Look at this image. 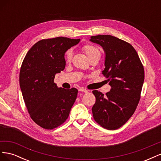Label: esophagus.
Wrapping results in <instances>:
<instances>
[{
	"mask_svg": "<svg viewBox=\"0 0 161 161\" xmlns=\"http://www.w3.org/2000/svg\"><path fill=\"white\" fill-rule=\"evenodd\" d=\"M79 91H81V92H85V93H86V92H89L86 89H83V88H80V89H79Z\"/></svg>",
	"mask_w": 161,
	"mask_h": 161,
	"instance_id": "34e87169",
	"label": "esophagus"
}]
</instances>
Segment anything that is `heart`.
Returning <instances> with one entry per match:
<instances>
[{
    "mask_svg": "<svg viewBox=\"0 0 161 161\" xmlns=\"http://www.w3.org/2000/svg\"><path fill=\"white\" fill-rule=\"evenodd\" d=\"M82 50L89 58V60L92 58H99L101 56V52L99 48L92 44H85L82 46ZM72 58V50L71 49L68 50L64 53V59L66 62H70Z\"/></svg>",
    "mask_w": 161,
    "mask_h": 161,
    "instance_id": "b5f03b06",
    "label": "heart"
}]
</instances>
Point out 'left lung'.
<instances>
[{
  "mask_svg": "<svg viewBox=\"0 0 161 161\" xmlns=\"http://www.w3.org/2000/svg\"><path fill=\"white\" fill-rule=\"evenodd\" d=\"M91 42L105 52L103 74L109 80V92L95 90L92 112L96 122L109 130L119 128L131 118L140 99L144 69L137 52L128 42L109 35L91 36Z\"/></svg>",
  "mask_w": 161,
  "mask_h": 161,
  "instance_id": "8db88e82",
  "label": "left lung"
}]
</instances>
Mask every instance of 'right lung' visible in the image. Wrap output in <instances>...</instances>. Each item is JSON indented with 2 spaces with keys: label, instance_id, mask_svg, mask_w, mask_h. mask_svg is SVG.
I'll use <instances>...</instances> for the list:
<instances>
[{
  "label": "right lung",
  "instance_id": "obj_1",
  "mask_svg": "<svg viewBox=\"0 0 161 161\" xmlns=\"http://www.w3.org/2000/svg\"><path fill=\"white\" fill-rule=\"evenodd\" d=\"M79 42L64 37L43 39L24 58L19 84L29 114L42 128L59 127L69 118L78 90L58 88L54 77L65 69L64 53Z\"/></svg>",
  "mask_w": 161,
  "mask_h": 161
}]
</instances>
